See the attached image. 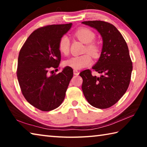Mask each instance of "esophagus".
<instances>
[{
	"label": "esophagus",
	"instance_id": "1",
	"mask_svg": "<svg viewBox=\"0 0 147 147\" xmlns=\"http://www.w3.org/2000/svg\"><path fill=\"white\" fill-rule=\"evenodd\" d=\"M73 73H74V75L78 76V74H79V72H78V71H77V70H74V71H73Z\"/></svg>",
	"mask_w": 147,
	"mask_h": 147
}]
</instances>
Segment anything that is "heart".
Returning a JSON list of instances; mask_svg holds the SVG:
<instances>
[{
  "label": "heart",
  "instance_id": "obj_1",
  "mask_svg": "<svg viewBox=\"0 0 147 147\" xmlns=\"http://www.w3.org/2000/svg\"><path fill=\"white\" fill-rule=\"evenodd\" d=\"M74 35L80 41L86 44L84 52L88 53L72 57L65 61L64 64L74 70H78L90 65L92 63V58L90 54L94 58H98L100 54L101 50L100 46L93 41L95 39V34L91 30L87 28H80L76 31ZM58 47L61 54L65 56L68 55L70 50V40L67 36L61 37L58 42Z\"/></svg>",
  "mask_w": 147,
  "mask_h": 147
}]
</instances>
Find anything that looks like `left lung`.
<instances>
[{
	"instance_id": "1",
	"label": "left lung",
	"mask_w": 147,
	"mask_h": 147,
	"mask_svg": "<svg viewBox=\"0 0 147 147\" xmlns=\"http://www.w3.org/2000/svg\"><path fill=\"white\" fill-rule=\"evenodd\" d=\"M82 23L97 30L103 40L100 58L92 67L102 75L93 76L89 69L81 72L83 93L94 108H110L124 95L130 82L132 61L127 44L113 24L102 21Z\"/></svg>"
}]
</instances>
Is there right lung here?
I'll return each mask as SVG.
<instances>
[{
  "label": "right lung",
  "instance_id": "right-lung-1",
  "mask_svg": "<svg viewBox=\"0 0 147 147\" xmlns=\"http://www.w3.org/2000/svg\"><path fill=\"white\" fill-rule=\"evenodd\" d=\"M71 26L69 23L39 28L20 50L17 76L21 92L31 105L41 111L53 110L61 105L73 76V69L69 67L58 74L49 72L58 67V42Z\"/></svg>",
  "mask_w": 147,
  "mask_h": 147
}]
</instances>
